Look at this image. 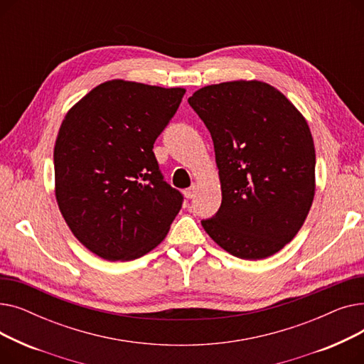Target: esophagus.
I'll return each instance as SVG.
<instances>
[{
  "mask_svg": "<svg viewBox=\"0 0 364 364\" xmlns=\"http://www.w3.org/2000/svg\"><path fill=\"white\" fill-rule=\"evenodd\" d=\"M196 192H198V186H196V184H192L188 188L184 190V196H186L187 199H193L195 195H196Z\"/></svg>",
  "mask_w": 364,
  "mask_h": 364,
  "instance_id": "esophagus-1",
  "label": "esophagus"
}]
</instances>
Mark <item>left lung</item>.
Returning a JSON list of instances; mask_svg holds the SVG:
<instances>
[{
    "mask_svg": "<svg viewBox=\"0 0 364 364\" xmlns=\"http://www.w3.org/2000/svg\"><path fill=\"white\" fill-rule=\"evenodd\" d=\"M188 105L211 132L223 200L205 232L242 259L279 252L314 198L316 151L307 121L274 87L235 81L198 90Z\"/></svg>",
    "mask_w": 364,
    "mask_h": 364,
    "instance_id": "8db88e82",
    "label": "left lung"
}]
</instances>
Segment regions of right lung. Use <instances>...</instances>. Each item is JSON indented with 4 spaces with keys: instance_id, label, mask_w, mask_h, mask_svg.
<instances>
[{
    "instance_id": "add662e5",
    "label": "right lung",
    "mask_w": 364,
    "mask_h": 364,
    "mask_svg": "<svg viewBox=\"0 0 364 364\" xmlns=\"http://www.w3.org/2000/svg\"><path fill=\"white\" fill-rule=\"evenodd\" d=\"M184 92L113 80L65 117L54 146L55 199L92 254L140 258L164 240L180 213L184 198L164 180L153 144Z\"/></svg>"
}]
</instances>
